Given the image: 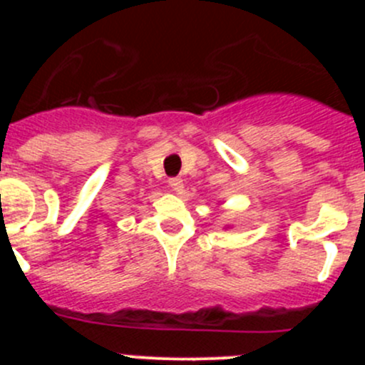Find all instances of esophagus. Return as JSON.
Here are the masks:
<instances>
[{
    "instance_id": "obj_1",
    "label": "esophagus",
    "mask_w": 365,
    "mask_h": 365,
    "mask_svg": "<svg viewBox=\"0 0 365 365\" xmlns=\"http://www.w3.org/2000/svg\"><path fill=\"white\" fill-rule=\"evenodd\" d=\"M169 187H171L173 190H176V192H180V190L183 189V180L178 178V176H175V178H169Z\"/></svg>"
}]
</instances>
